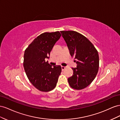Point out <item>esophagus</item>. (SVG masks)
<instances>
[{"label":"esophagus","instance_id":"1","mask_svg":"<svg viewBox=\"0 0 120 120\" xmlns=\"http://www.w3.org/2000/svg\"><path fill=\"white\" fill-rule=\"evenodd\" d=\"M65 68H66L65 66H61V68H62V70H64L65 69Z\"/></svg>","mask_w":120,"mask_h":120}]
</instances>
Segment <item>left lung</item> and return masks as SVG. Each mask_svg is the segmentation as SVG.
<instances>
[{"label": "left lung", "mask_w": 120, "mask_h": 120, "mask_svg": "<svg viewBox=\"0 0 120 120\" xmlns=\"http://www.w3.org/2000/svg\"><path fill=\"white\" fill-rule=\"evenodd\" d=\"M77 66L72 68L73 74L68 78L70 86L82 90L94 80L99 68V56L97 49L86 37L73 30L60 32Z\"/></svg>", "instance_id": "left-lung-1"}]
</instances>
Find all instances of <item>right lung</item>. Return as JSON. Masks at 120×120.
I'll list each match as a JSON object with an SVG mask.
<instances>
[{"instance_id": "1", "label": "right lung", "mask_w": 120, "mask_h": 120, "mask_svg": "<svg viewBox=\"0 0 120 120\" xmlns=\"http://www.w3.org/2000/svg\"><path fill=\"white\" fill-rule=\"evenodd\" d=\"M59 32L44 33L38 36L25 51L23 67L29 80L38 90L49 91L55 87L61 72L60 65L52 66L46 61L60 39Z\"/></svg>"}]
</instances>
